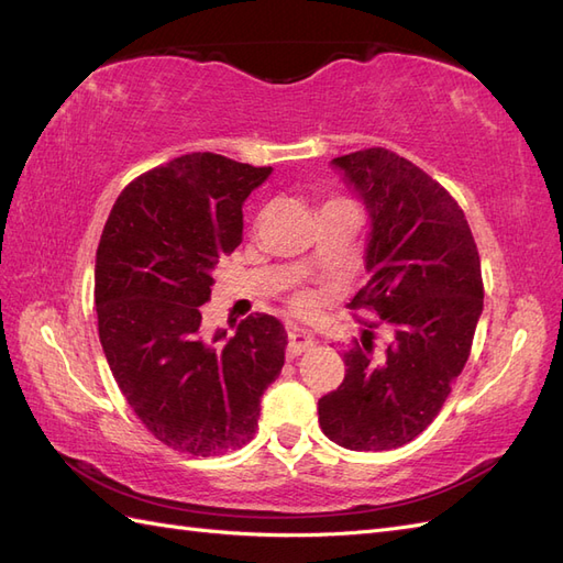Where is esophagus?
I'll return each instance as SVG.
<instances>
[{"mask_svg":"<svg viewBox=\"0 0 563 563\" xmlns=\"http://www.w3.org/2000/svg\"><path fill=\"white\" fill-rule=\"evenodd\" d=\"M312 345H314V338L305 329H291V333H288V356H298L305 350H310Z\"/></svg>","mask_w":563,"mask_h":563,"instance_id":"34e87169","label":"esophagus"}]
</instances>
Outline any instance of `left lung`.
Masks as SVG:
<instances>
[{"mask_svg": "<svg viewBox=\"0 0 563 563\" xmlns=\"http://www.w3.org/2000/svg\"><path fill=\"white\" fill-rule=\"evenodd\" d=\"M368 213L371 279L350 302L389 331L371 356L373 323L343 354L345 380L319 399V424L338 446L389 451L437 418L463 371L484 310L482 261L463 209L408 159L368 147L331 159Z\"/></svg>", "mask_w": 563, "mask_h": 563, "instance_id": "8db88e82", "label": "left lung"}]
</instances>
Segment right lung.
I'll return each mask as SVG.
<instances>
[{
	"label": "right lung",
	"instance_id": "right-lung-1",
	"mask_svg": "<svg viewBox=\"0 0 563 563\" xmlns=\"http://www.w3.org/2000/svg\"><path fill=\"white\" fill-rule=\"evenodd\" d=\"M272 166L192 152L119 195L96 251L98 335L133 413L162 444L199 457L242 449L288 335L255 312L234 333L201 329L218 258L242 242L246 197Z\"/></svg>",
	"mask_w": 563,
	"mask_h": 563
}]
</instances>
